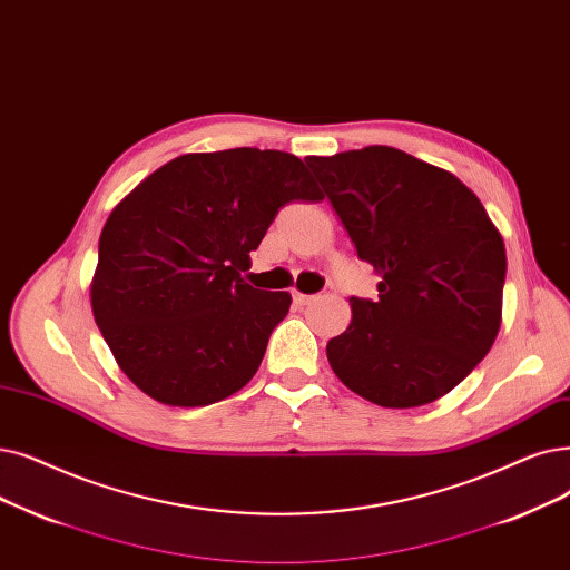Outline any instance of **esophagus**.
Returning <instances> with one entry per match:
<instances>
[{
	"label": "esophagus",
	"instance_id": "1",
	"mask_svg": "<svg viewBox=\"0 0 570 570\" xmlns=\"http://www.w3.org/2000/svg\"><path fill=\"white\" fill-rule=\"evenodd\" d=\"M314 301H316V295H307V293H301V291H293V303H295V305L305 307V305H309V303H314Z\"/></svg>",
	"mask_w": 570,
	"mask_h": 570
}]
</instances>
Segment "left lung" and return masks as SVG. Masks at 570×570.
<instances>
[{"label":"left lung","mask_w":570,"mask_h":570,"mask_svg":"<svg viewBox=\"0 0 570 570\" xmlns=\"http://www.w3.org/2000/svg\"><path fill=\"white\" fill-rule=\"evenodd\" d=\"M375 267L377 301L350 298L326 344L337 380L382 407L429 405L489 354L503 318L505 244L452 171L393 146L305 160Z\"/></svg>","instance_id":"left-lung-1"}]
</instances>
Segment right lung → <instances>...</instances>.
<instances>
[{"label":"right lung","mask_w":570,"mask_h":570,"mask_svg":"<svg viewBox=\"0 0 570 570\" xmlns=\"http://www.w3.org/2000/svg\"><path fill=\"white\" fill-rule=\"evenodd\" d=\"M291 200H324L305 163L242 146L169 160L114 207L90 307L139 391L205 407L256 375L291 293L254 288L242 272Z\"/></svg>","instance_id":"1"}]
</instances>
